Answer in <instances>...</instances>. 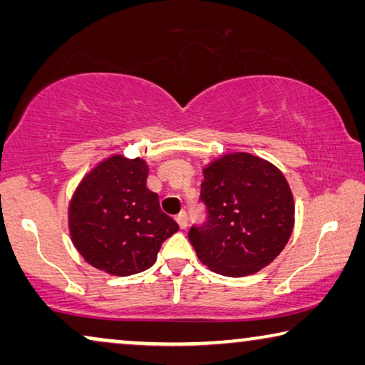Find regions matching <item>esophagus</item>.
I'll return each mask as SVG.
<instances>
[{
    "label": "esophagus",
    "instance_id": "34e87169",
    "mask_svg": "<svg viewBox=\"0 0 365 365\" xmlns=\"http://www.w3.org/2000/svg\"><path fill=\"white\" fill-rule=\"evenodd\" d=\"M176 221H178V224H179V227L186 229V227H187V222H189L187 214H186V212H181V214H179V216L176 217Z\"/></svg>",
    "mask_w": 365,
    "mask_h": 365
}]
</instances>
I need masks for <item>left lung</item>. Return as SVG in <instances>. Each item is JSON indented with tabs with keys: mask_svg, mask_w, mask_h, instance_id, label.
<instances>
[{
	"mask_svg": "<svg viewBox=\"0 0 365 365\" xmlns=\"http://www.w3.org/2000/svg\"><path fill=\"white\" fill-rule=\"evenodd\" d=\"M199 202L206 221L192 224L187 237L199 261L222 276L257 272L291 237L294 201L286 178L252 154H226L209 164Z\"/></svg>",
	"mask_w": 365,
	"mask_h": 365,
	"instance_id": "8db88e82",
	"label": "left lung"
}]
</instances>
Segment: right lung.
<instances>
[{
  "label": "right lung",
  "instance_id": "obj_1",
  "mask_svg": "<svg viewBox=\"0 0 365 365\" xmlns=\"http://www.w3.org/2000/svg\"><path fill=\"white\" fill-rule=\"evenodd\" d=\"M143 159L113 156L79 184L69 204V231L79 254L101 271L131 276L156 261L176 221L159 207L156 192L146 187Z\"/></svg>",
  "mask_w": 365,
  "mask_h": 365
}]
</instances>
